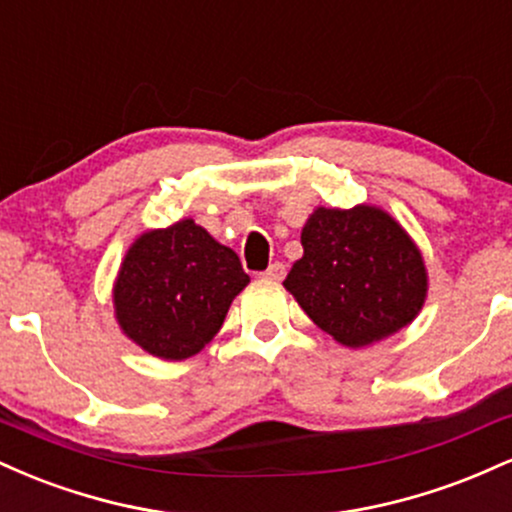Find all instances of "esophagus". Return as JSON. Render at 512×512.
<instances>
[{"mask_svg":"<svg viewBox=\"0 0 512 512\" xmlns=\"http://www.w3.org/2000/svg\"><path fill=\"white\" fill-rule=\"evenodd\" d=\"M262 276L269 281H281L286 276V267L281 262H274V264H269V269Z\"/></svg>","mask_w":512,"mask_h":512,"instance_id":"obj_1","label":"esophagus"}]
</instances>
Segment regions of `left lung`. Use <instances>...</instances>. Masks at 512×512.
Returning a JSON list of instances; mask_svg holds the SVG:
<instances>
[{"instance_id": "1", "label": "left lung", "mask_w": 512, "mask_h": 512, "mask_svg": "<svg viewBox=\"0 0 512 512\" xmlns=\"http://www.w3.org/2000/svg\"><path fill=\"white\" fill-rule=\"evenodd\" d=\"M284 289L334 342L361 349L414 322L428 296L419 245L375 204L317 207Z\"/></svg>"}]
</instances>
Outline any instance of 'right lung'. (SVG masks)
<instances>
[{"mask_svg": "<svg viewBox=\"0 0 512 512\" xmlns=\"http://www.w3.org/2000/svg\"><path fill=\"white\" fill-rule=\"evenodd\" d=\"M250 284L238 255L195 219L134 238L113 284L115 320L129 342L163 361L199 354Z\"/></svg>", "mask_w": 512, "mask_h": 512, "instance_id": "obj_1", "label": "right lung"}]
</instances>
